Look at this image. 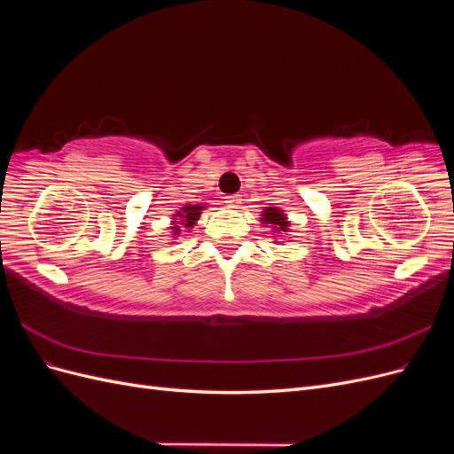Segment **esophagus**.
Instances as JSON below:
<instances>
[{
	"instance_id": "1",
	"label": "esophagus",
	"mask_w": 454,
	"mask_h": 454,
	"mask_svg": "<svg viewBox=\"0 0 454 454\" xmlns=\"http://www.w3.org/2000/svg\"><path fill=\"white\" fill-rule=\"evenodd\" d=\"M225 202H227L229 208H239V206L242 204V197L240 195H229V197H225Z\"/></svg>"
}]
</instances>
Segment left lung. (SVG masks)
Listing matches in <instances>:
<instances>
[{"label": "left lung", "instance_id": "left-lung-1", "mask_svg": "<svg viewBox=\"0 0 454 454\" xmlns=\"http://www.w3.org/2000/svg\"><path fill=\"white\" fill-rule=\"evenodd\" d=\"M261 222H263L267 227L272 229V232H277L278 237H282V232H287V227H290V222L286 219V214L278 208H265L263 214H261Z\"/></svg>", "mask_w": 454, "mask_h": 454}]
</instances>
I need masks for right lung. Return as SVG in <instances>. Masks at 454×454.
Listing matches in <instances>:
<instances>
[{
    "label": "right lung",
    "instance_id": "add662e5",
    "mask_svg": "<svg viewBox=\"0 0 454 454\" xmlns=\"http://www.w3.org/2000/svg\"><path fill=\"white\" fill-rule=\"evenodd\" d=\"M202 210H204V208H202L200 204H185L180 212H176V214H174L176 222H172L174 227H170L174 235H176V237L180 235L182 227H184V229L195 227V223L199 222V217H200Z\"/></svg>",
    "mask_w": 454,
    "mask_h": 454
}]
</instances>
